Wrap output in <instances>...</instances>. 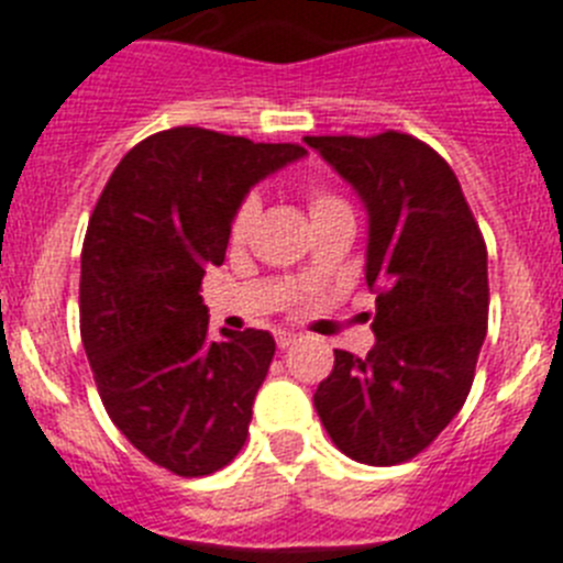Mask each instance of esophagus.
Returning a JSON list of instances; mask_svg holds the SVG:
<instances>
[{
	"label": "esophagus",
	"mask_w": 563,
	"mask_h": 563,
	"mask_svg": "<svg viewBox=\"0 0 563 563\" xmlns=\"http://www.w3.org/2000/svg\"><path fill=\"white\" fill-rule=\"evenodd\" d=\"M296 341H298V332H292V330H278L276 332L278 350H287V346H292Z\"/></svg>",
	"instance_id": "esophagus-1"
}]
</instances>
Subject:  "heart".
<instances>
[{"mask_svg":"<svg viewBox=\"0 0 563 563\" xmlns=\"http://www.w3.org/2000/svg\"><path fill=\"white\" fill-rule=\"evenodd\" d=\"M343 202L338 200L335 194L324 191V188H312L310 191V213L312 217H318V213H327L332 211V208H341ZM258 213V197L256 194H245L242 197V202L236 206V211H233L231 217V228H228V233H231L233 242H242V239L251 233V225L253 220H256Z\"/></svg>","mask_w":563,"mask_h":563,"instance_id":"b5f03b06","label":"heart"}]
</instances>
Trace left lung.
Instances as JSON below:
<instances>
[{
    "mask_svg": "<svg viewBox=\"0 0 563 563\" xmlns=\"http://www.w3.org/2000/svg\"><path fill=\"white\" fill-rule=\"evenodd\" d=\"M369 213L375 346L335 350L312 402L338 449L366 465L426 451L462 409L487 332V247L456 174L429 143L389 132L305 137Z\"/></svg>",
    "mask_w": 563,
    "mask_h": 563,
    "instance_id": "1",
    "label": "left lung"
}]
</instances>
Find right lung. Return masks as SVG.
<instances>
[{
	"instance_id": "1",
	"label": "right lung",
	"mask_w": 563,
	"mask_h": 563,
	"mask_svg": "<svg viewBox=\"0 0 563 563\" xmlns=\"http://www.w3.org/2000/svg\"><path fill=\"white\" fill-rule=\"evenodd\" d=\"M200 126L157 132L123 154L81 251V341L109 420L177 476H208L242 451L276 341L208 338L200 285L225 262L236 206L305 157Z\"/></svg>"
}]
</instances>
